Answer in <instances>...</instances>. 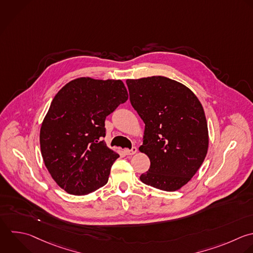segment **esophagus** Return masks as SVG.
<instances>
[{
	"label": "esophagus",
	"instance_id": "obj_1",
	"mask_svg": "<svg viewBox=\"0 0 253 253\" xmlns=\"http://www.w3.org/2000/svg\"><path fill=\"white\" fill-rule=\"evenodd\" d=\"M137 152V148L136 147H132V148H130V149H125V153L126 154V155H133V154H135Z\"/></svg>",
	"mask_w": 253,
	"mask_h": 253
}]
</instances>
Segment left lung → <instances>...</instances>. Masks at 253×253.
<instances>
[{"label": "left lung", "instance_id": "1", "mask_svg": "<svg viewBox=\"0 0 253 253\" xmlns=\"http://www.w3.org/2000/svg\"><path fill=\"white\" fill-rule=\"evenodd\" d=\"M129 100L145 124L139 147L150 159L140 175L146 185L173 192L196 174L208 152V125L202 104L183 84L163 76L128 79Z\"/></svg>", "mask_w": 253, "mask_h": 253}]
</instances>
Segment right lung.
<instances>
[{
    "instance_id": "right-lung-1",
    "label": "right lung",
    "mask_w": 253,
    "mask_h": 253,
    "mask_svg": "<svg viewBox=\"0 0 253 253\" xmlns=\"http://www.w3.org/2000/svg\"><path fill=\"white\" fill-rule=\"evenodd\" d=\"M127 99L121 80L82 77L52 100L41 128V150L51 177L67 193L87 195L107 184L120 155L102 140L105 120Z\"/></svg>"
}]
</instances>
